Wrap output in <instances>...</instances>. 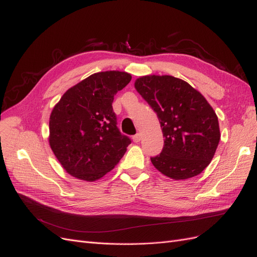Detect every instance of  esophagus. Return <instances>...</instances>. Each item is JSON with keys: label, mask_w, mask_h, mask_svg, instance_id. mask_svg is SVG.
Segmentation results:
<instances>
[{"label": "esophagus", "mask_w": 257, "mask_h": 257, "mask_svg": "<svg viewBox=\"0 0 257 257\" xmlns=\"http://www.w3.org/2000/svg\"><path fill=\"white\" fill-rule=\"evenodd\" d=\"M132 140H134V142H136V143L140 142V141H141V135L140 134L135 135L134 137H132Z\"/></svg>", "instance_id": "1"}]
</instances>
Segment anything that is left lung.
<instances>
[{"label": "left lung", "mask_w": 257, "mask_h": 257, "mask_svg": "<svg viewBox=\"0 0 257 257\" xmlns=\"http://www.w3.org/2000/svg\"><path fill=\"white\" fill-rule=\"evenodd\" d=\"M135 86L156 112L163 132L160 155L151 157L154 167L176 180L202 173L220 141L218 117L204 96L172 76L141 77Z\"/></svg>", "instance_id": "1"}]
</instances>
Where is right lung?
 Returning <instances> with one entry per match:
<instances>
[{
	"label": "right lung",
	"instance_id": "obj_1",
	"mask_svg": "<svg viewBox=\"0 0 257 257\" xmlns=\"http://www.w3.org/2000/svg\"><path fill=\"white\" fill-rule=\"evenodd\" d=\"M130 80L122 71L94 73L69 88L53 107L49 143L71 176L97 180L125 155L131 140L116 126L112 103Z\"/></svg>",
	"mask_w": 257,
	"mask_h": 257
}]
</instances>
